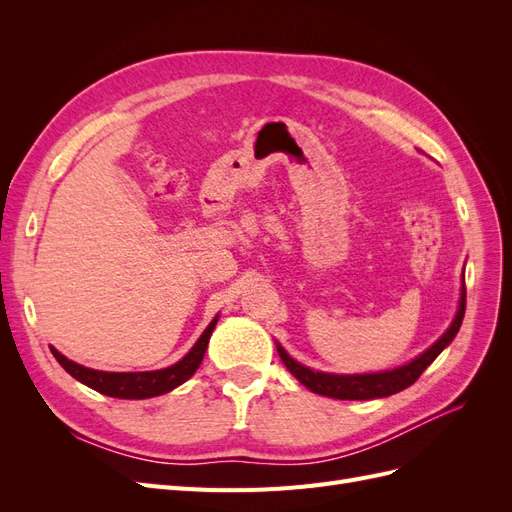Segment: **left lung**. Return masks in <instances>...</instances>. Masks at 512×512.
Segmentation results:
<instances>
[{"mask_svg":"<svg viewBox=\"0 0 512 512\" xmlns=\"http://www.w3.org/2000/svg\"><path fill=\"white\" fill-rule=\"evenodd\" d=\"M463 314H466V282H463L461 277V297H459L457 314L451 322V327L446 329V333L438 339V342L429 346L423 354H418L410 363L386 369V371H374V374H327V371H314L301 365L299 361H294L292 356L282 348V344L275 342V346L290 374L303 386H307L312 393L333 397V399H350V401L378 399V397L395 395L399 391L408 389L410 384H414L418 376H421L423 371L436 361V356L453 342L463 322Z\"/></svg>","mask_w":512,"mask_h":512,"instance_id":"1","label":"left lung"}]
</instances>
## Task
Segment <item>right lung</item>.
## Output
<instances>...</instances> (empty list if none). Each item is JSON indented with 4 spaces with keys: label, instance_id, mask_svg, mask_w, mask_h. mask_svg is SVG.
Returning a JSON list of instances; mask_svg holds the SVG:
<instances>
[{
    "label": "right lung",
    "instance_id": "right-lung-1",
    "mask_svg": "<svg viewBox=\"0 0 512 512\" xmlns=\"http://www.w3.org/2000/svg\"><path fill=\"white\" fill-rule=\"evenodd\" d=\"M218 318L220 316H215L209 322V327L203 331V335L198 337V342L181 361L156 371H100V369H91L70 361L68 356L61 354L53 346H51V352L57 359V363L64 367L72 378L83 382L85 386H89V389H94L108 397H117V399H149V397L170 393L173 389H177L179 384L190 380L196 374V369L200 367V363H203V356L207 352L209 339L215 324H218Z\"/></svg>",
    "mask_w": 512,
    "mask_h": 512
}]
</instances>
